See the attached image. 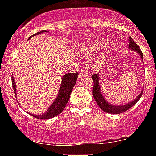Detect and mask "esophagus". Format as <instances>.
<instances>
[{
    "label": "esophagus",
    "mask_w": 156,
    "mask_h": 156,
    "mask_svg": "<svg viewBox=\"0 0 156 156\" xmlns=\"http://www.w3.org/2000/svg\"><path fill=\"white\" fill-rule=\"evenodd\" d=\"M88 75V72L86 69H83L80 71V78H83V77H86Z\"/></svg>",
    "instance_id": "obj_1"
}]
</instances>
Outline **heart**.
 Segmentation results:
<instances>
[{
	"instance_id": "1",
	"label": "heart",
	"mask_w": 156,
	"mask_h": 156,
	"mask_svg": "<svg viewBox=\"0 0 156 156\" xmlns=\"http://www.w3.org/2000/svg\"><path fill=\"white\" fill-rule=\"evenodd\" d=\"M100 46H101V44H98L95 45V47H94V49H97V48H98Z\"/></svg>"
}]
</instances>
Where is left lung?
I'll use <instances>...</instances> for the list:
<instances>
[{"label":"left lung","mask_w":156,"mask_h":156,"mask_svg":"<svg viewBox=\"0 0 156 156\" xmlns=\"http://www.w3.org/2000/svg\"><path fill=\"white\" fill-rule=\"evenodd\" d=\"M129 48L130 50L134 51H137V53L140 54V57L143 59V54L141 52L140 47L134 42V41L132 40V38H129ZM91 78L93 79L94 85H93V97L94 98V100L96 101L97 104L98 105V106L100 107V108L103 110L105 112H108V113H112V114H119L122 113V112H124L127 111L128 109L131 108L132 106L134 105L138 101L139 99L140 98L141 95L143 94V90L141 91V93L137 96L133 101H130L128 104L124 105H111L109 103H108L105 100L104 97H103L102 94L101 93V89H100V84H99V76L98 74H93L91 76Z\"/></svg>","instance_id":"obj_1"}]
</instances>
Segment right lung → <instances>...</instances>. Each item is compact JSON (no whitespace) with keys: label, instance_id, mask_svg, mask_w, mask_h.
Here are the masks:
<instances>
[{"label":"right lung","instance_id":"obj_1","mask_svg":"<svg viewBox=\"0 0 156 156\" xmlns=\"http://www.w3.org/2000/svg\"><path fill=\"white\" fill-rule=\"evenodd\" d=\"M44 32H47L46 30H42V31L37 33V34H34L33 36L29 38L30 39L32 37L37 35V34L44 33ZM13 75V74H12ZM78 77V73H67L62 77V80L61 87H60V90L58 92V95L57 98L54 101L53 104L50 106V108H48V111L46 112V113L42 114V115H36L34 114H30L32 116L35 117L37 119H48L53 118V117L56 116L58 114H60L63 109L66 107V104L68 103L69 99L70 98V94H71L72 90L73 87L75 86L76 83V79ZM12 87H13L14 92H15V95L16 97V85L15 83V80H14L13 76H12Z\"/></svg>","mask_w":156,"mask_h":156}]
</instances>
